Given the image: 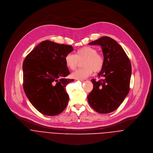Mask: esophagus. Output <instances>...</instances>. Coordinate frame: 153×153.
<instances>
[{
	"label": "esophagus",
	"instance_id": "obj_1",
	"mask_svg": "<svg viewBox=\"0 0 153 153\" xmlns=\"http://www.w3.org/2000/svg\"><path fill=\"white\" fill-rule=\"evenodd\" d=\"M76 80H79V81H81V82H83L84 80H82V79H76Z\"/></svg>",
	"mask_w": 153,
	"mask_h": 153
}]
</instances>
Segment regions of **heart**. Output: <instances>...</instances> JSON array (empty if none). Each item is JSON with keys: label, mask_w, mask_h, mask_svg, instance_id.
<instances>
[{"label": "heart", "mask_w": 153, "mask_h": 153, "mask_svg": "<svg viewBox=\"0 0 153 153\" xmlns=\"http://www.w3.org/2000/svg\"><path fill=\"white\" fill-rule=\"evenodd\" d=\"M96 48L91 47H84L79 49L76 54H68L65 57L67 67L74 70L78 66L79 61L82 62L83 68L79 69L71 74V77L76 79H85L91 76L93 71L96 73L100 71L104 65L103 56L97 53Z\"/></svg>", "instance_id": "b5f03b06"}]
</instances>
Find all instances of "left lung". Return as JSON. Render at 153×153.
<instances>
[{
    "instance_id": "8db88e82",
    "label": "left lung",
    "mask_w": 153,
    "mask_h": 153,
    "mask_svg": "<svg viewBox=\"0 0 153 153\" xmlns=\"http://www.w3.org/2000/svg\"><path fill=\"white\" fill-rule=\"evenodd\" d=\"M88 44L102 47L104 65L98 74L103 79L91 80L93 89L87 96L88 101L97 113H110L119 108L129 93L131 65L122 47L110 37H102Z\"/></svg>"
}]
</instances>
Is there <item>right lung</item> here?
Masks as SVG:
<instances>
[{
	"instance_id": "1",
	"label": "right lung",
	"mask_w": 153,
	"mask_h": 153,
	"mask_svg": "<svg viewBox=\"0 0 153 153\" xmlns=\"http://www.w3.org/2000/svg\"><path fill=\"white\" fill-rule=\"evenodd\" d=\"M71 45L43 41L23 63L24 89L33 106L42 114L56 116L67 107L69 96L65 87L73 79L65 57L73 50Z\"/></svg>"
}]
</instances>
